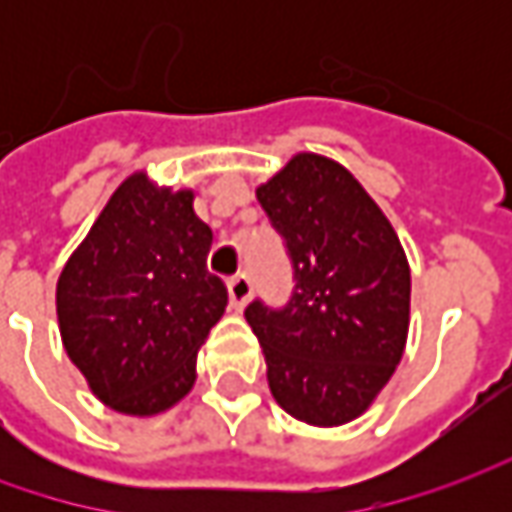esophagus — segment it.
I'll list each match as a JSON object with an SVG mask.
<instances>
[{"mask_svg":"<svg viewBox=\"0 0 512 512\" xmlns=\"http://www.w3.org/2000/svg\"><path fill=\"white\" fill-rule=\"evenodd\" d=\"M227 290H230V305L236 307V310H242L247 305V299H250V276H247V270H239V273H233L230 279H227Z\"/></svg>","mask_w":512,"mask_h":512,"instance_id":"1","label":"esophagus"}]
</instances>
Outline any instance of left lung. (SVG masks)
<instances>
[{
    "mask_svg": "<svg viewBox=\"0 0 512 512\" xmlns=\"http://www.w3.org/2000/svg\"><path fill=\"white\" fill-rule=\"evenodd\" d=\"M256 199L293 267L285 305L245 307L270 393L307 424L350 422L402 362L410 267L399 236L364 187L316 153L293 156Z\"/></svg>",
    "mask_w": 512,
    "mask_h": 512,
    "instance_id": "left-lung-1",
    "label": "left lung"
}]
</instances>
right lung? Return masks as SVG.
<instances>
[{
  "instance_id": "1",
  "label": "right lung",
  "mask_w": 512,
  "mask_h": 512,
  "mask_svg": "<svg viewBox=\"0 0 512 512\" xmlns=\"http://www.w3.org/2000/svg\"><path fill=\"white\" fill-rule=\"evenodd\" d=\"M210 227L190 190L125 179L56 285L59 330L90 390L119 413L153 416L196 379V353L227 305L207 270Z\"/></svg>"
}]
</instances>
